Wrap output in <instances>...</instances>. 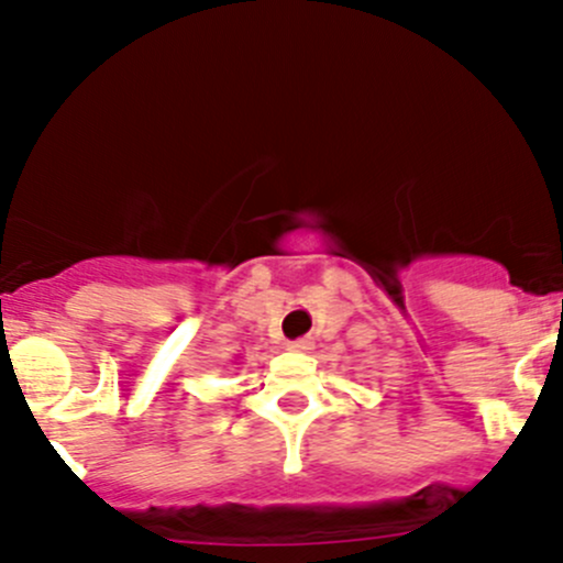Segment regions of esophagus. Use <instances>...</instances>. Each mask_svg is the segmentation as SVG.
Listing matches in <instances>:
<instances>
[{
  "instance_id": "esophagus-1",
  "label": "esophagus",
  "mask_w": 563,
  "mask_h": 563,
  "mask_svg": "<svg viewBox=\"0 0 563 563\" xmlns=\"http://www.w3.org/2000/svg\"><path fill=\"white\" fill-rule=\"evenodd\" d=\"M287 346L292 349V352H308V349L313 346V341L311 338H298V341H289Z\"/></svg>"
}]
</instances>
